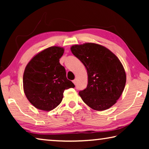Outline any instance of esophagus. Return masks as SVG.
I'll use <instances>...</instances> for the list:
<instances>
[{
	"instance_id": "obj_1",
	"label": "esophagus",
	"mask_w": 149,
	"mask_h": 149,
	"mask_svg": "<svg viewBox=\"0 0 149 149\" xmlns=\"http://www.w3.org/2000/svg\"><path fill=\"white\" fill-rule=\"evenodd\" d=\"M76 81H77L76 79H75L74 81H73V83H74V84L75 85V84H76Z\"/></svg>"
}]
</instances>
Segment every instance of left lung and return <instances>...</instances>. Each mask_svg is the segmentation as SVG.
Returning a JSON list of instances; mask_svg holds the SVG:
<instances>
[{"mask_svg":"<svg viewBox=\"0 0 149 149\" xmlns=\"http://www.w3.org/2000/svg\"><path fill=\"white\" fill-rule=\"evenodd\" d=\"M71 51L87 71V88L79 92L82 100L95 110L110 108L122 94L126 82L120 60L106 47L91 42L74 45Z\"/></svg>","mask_w":149,"mask_h":149,"instance_id":"obj_1","label":"left lung"}]
</instances>
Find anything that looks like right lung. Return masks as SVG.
<instances>
[{
	"label": "right lung",
	"mask_w": 149,
	"mask_h": 149,
	"mask_svg": "<svg viewBox=\"0 0 149 149\" xmlns=\"http://www.w3.org/2000/svg\"><path fill=\"white\" fill-rule=\"evenodd\" d=\"M62 47H51L33 58L24 73V91L29 101L38 109L50 111L60 104L65 89L75 87L67 79L60 58Z\"/></svg>",
	"instance_id": "obj_1"
}]
</instances>
